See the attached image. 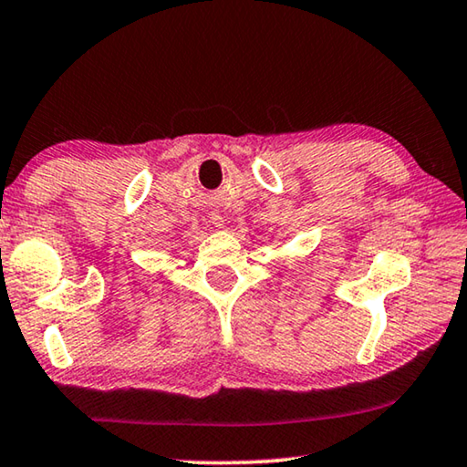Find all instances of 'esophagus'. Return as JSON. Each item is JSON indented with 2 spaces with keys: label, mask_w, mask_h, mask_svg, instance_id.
I'll use <instances>...</instances> for the list:
<instances>
[{
  "label": "esophagus",
  "mask_w": 467,
  "mask_h": 467,
  "mask_svg": "<svg viewBox=\"0 0 467 467\" xmlns=\"http://www.w3.org/2000/svg\"><path fill=\"white\" fill-rule=\"evenodd\" d=\"M211 219H213V223H214V225H219V227L223 225V217H221L219 213H213V217H211Z\"/></svg>",
  "instance_id": "obj_1"
}]
</instances>
